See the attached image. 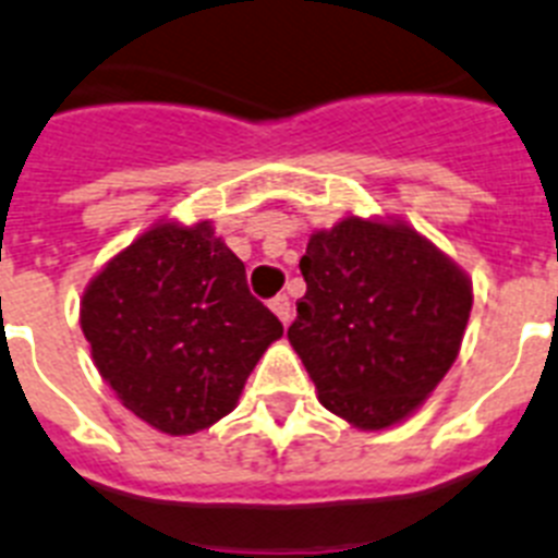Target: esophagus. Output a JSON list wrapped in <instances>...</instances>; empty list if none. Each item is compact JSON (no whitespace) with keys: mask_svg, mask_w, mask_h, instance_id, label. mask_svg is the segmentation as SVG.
Masks as SVG:
<instances>
[{"mask_svg":"<svg viewBox=\"0 0 558 558\" xmlns=\"http://www.w3.org/2000/svg\"><path fill=\"white\" fill-rule=\"evenodd\" d=\"M270 311L279 316V322H282L284 327L290 325V318H293V307H290V299L284 296V293H279V296L270 299Z\"/></svg>","mask_w":558,"mask_h":558,"instance_id":"1","label":"esophagus"}]
</instances>
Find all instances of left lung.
Wrapping results in <instances>:
<instances>
[{"instance_id":"8db88e82","label":"left lung","mask_w":558,"mask_h":558,"mask_svg":"<svg viewBox=\"0 0 558 558\" xmlns=\"http://www.w3.org/2000/svg\"><path fill=\"white\" fill-rule=\"evenodd\" d=\"M299 268L288 338L318 401L369 432L412 415L460 352L469 276L407 222L361 217L313 233Z\"/></svg>"}]
</instances>
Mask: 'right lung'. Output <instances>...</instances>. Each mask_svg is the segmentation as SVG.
I'll return each mask as SVG.
<instances>
[{"instance_id": "1", "label": "right lung", "mask_w": 558, "mask_h": 558, "mask_svg": "<svg viewBox=\"0 0 558 558\" xmlns=\"http://www.w3.org/2000/svg\"><path fill=\"white\" fill-rule=\"evenodd\" d=\"M81 330L123 407L180 437L236 407L282 322L211 222H157L87 284Z\"/></svg>"}]
</instances>
